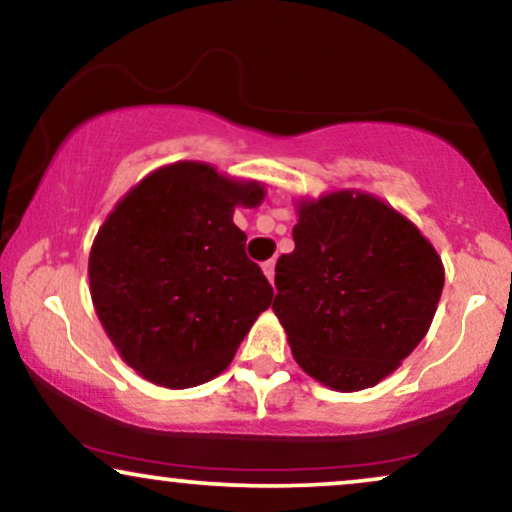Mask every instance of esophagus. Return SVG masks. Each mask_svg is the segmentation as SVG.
I'll return each instance as SVG.
<instances>
[{
  "instance_id": "obj_1",
  "label": "esophagus",
  "mask_w": 512,
  "mask_h": 512,
  "mask_svg": "<svg viewBox=\"0 0 512 512\" xmlns=\"http://www.w3.org/2000/svg\"><path fill=\"white\" fill-rule=\"evenodd\" d=\"M274 267H276V262H274V260H269V262H264V264H262V271H264V276L269 278V283H274V274H276Z\"/></svg>"
}]
</instances>
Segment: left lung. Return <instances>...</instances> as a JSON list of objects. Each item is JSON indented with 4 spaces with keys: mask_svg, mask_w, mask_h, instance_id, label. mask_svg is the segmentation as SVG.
<instances>
[{
    "mask_svg": "<svg viewBox=\"0 0 512 512\" xmlns=\"http://www.w3.org/2000/svg\"><path fill=\"white\" fill-rule=\"evenodd\" d=\"M295 250L276 262L271 304L290 352L335 392L378 385L430 331L444 288L435 245L357 189L295 200Z\"/></svg>",
    "mask_w": 512,
    "mask_h": 512,
    "instance_id": "1",
    "label": "left lung"
}]
</instances>
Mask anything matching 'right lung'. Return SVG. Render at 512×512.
<instances>
[{"mask_svg": "<svg viewBox=\"0 0 512 512\" xmlns=\"http://www.w3.org/2000/svg\"><path fill=\"white\" fill-rule=\"evenodd\" d=\"M262 181L198 160L146 174L89 250V293L120 359L148 383L186 390L217 378L271 290L245 255L236 208L262 205Z\"/></svg>", "mask_w": 512, "mask_h": 512, "instance_id": "add662e5", "label": "right lung"}]
</instances>
